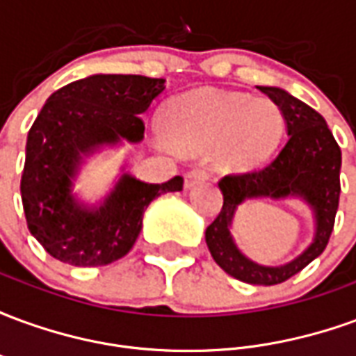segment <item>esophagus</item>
<instances>
[{"mask_svg": "<svg viewBox=\"0 0 356 356\" xmlns=\"http://www.w3.org/2000/svg\"><path fill=\"white\" fill-rule=\"evenodd\" d=\"M209 173L206 170H191L188 173L185 175V186L186 188H191V186H196L200 185V183H204V181H208Z\"/></svg>", "mask_w": 356, "mask_h": 356, "instance_id": "34e87169", "label": "esophagus"}]
</instances>
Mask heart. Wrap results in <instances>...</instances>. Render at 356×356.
I'll use <instances>...</instances> for the list:
<instances>
[{
    "label": "heart",
    "mask_w": 356,
    "mask_h": 356,
    "mask_svg": "<svg viewBox=\"0 0 356 356\" xmlns=\"http://www.w3.org/2000/svg\"><path fill=\"white\" fill-rule=\"evenodd\" d=\"M282 112L267 97L198 89L168 102L160 116L163 140L179 152L213 148L219 168L254 170L268 160L282 135Z\"/></svg>",
    "instance_id": "1"
}]
</instances>
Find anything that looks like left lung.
I'll return each instance as SVG.
<instances>
[{
	"mask_svg": "<svg viewBox=\"0 0 356 356\" xmlns=\"http://www.w3.org/2000/svg\"><path fill=\"white\" fill-rule=\"evenodd\" d=\"M257 89L280 108L288 139L267 168L244 175H227L219 181L223 208L206 229V244L227 275L255 286H273L298 275L328 244L341 193V150L316 110L280 88L259 86ZM254 197H299L314 211V242L291 262L276 268L259 266L236 246L230 234L232 219L238 205Z\"/></svg>",
	"mask_w": 356,
	"mask_h": 356,
	"instance_id": "obj_1",
	"label": "left lung"
}]
</instances>
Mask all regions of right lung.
Here are the masks:
<instances>
[{"mask_svg": "<svg viewBox=\"0 0 356 356\" xmlns=\"http://www.w3.org/2000/svg\"><path fill=\"white\" fill-rule=\"evenodd\" d=\"M165 80L93 74L51 95L30 127L20 179L28 229L49 255L74 267H101L124 257L143 229L148 204L183 191V177L150 185L124 171L99 204L81 202L74 185L83 163L104 148L140 143V116Z\"/></svg>", "mask_w": 356, "mask_h": 356, "instance_id": "1", "label": "right lung"}]
</instances>
